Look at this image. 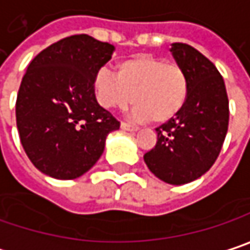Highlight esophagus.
<instances>
[{"mask_svg":"<svg viewBox=\"0 0 250 250\" xmlns=\"http://www.w3.org/2000/svg\"><path fill=\"white\" fill-rule=\"evenodd\" d=\"M120 127H122V130H125V131H137L139 130V127L128 125V123H122Z\"/></svg>","mask_w":250,"mask_h":250,"instance_id":"34e87169","label":"esophagus"}]
</instances>
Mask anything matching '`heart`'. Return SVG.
<instances>
[{
  "mask_svg": "<svg viewBox=\"0 0 250 250\" xmlns=\"http://www.w3.org/2000/svg\"><path fill=\"white\" fill-rule=\"evenodd\" d=\"M93 91L104 110H123L133 102L131 113L137 120L151 119L165 125L186 105L190 81L182 65L153 54H139L120 61L116 76L99 70L93 77Z\"/></svg>",
  "mask_w": 250,
  "mask_h": 250,
  "instance_id": "obj_1",
  "label": "heart"
}]
</instances>
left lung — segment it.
Instances as JSON below:
<instances>
[{"label": "left lung", "instance_id": "left-lung-1", "mask_svg": "<svg viewBox=\"0 0 250 250\" xmlns=\"http://www.w3.org/2000/svg\"><path fill=\"white\" fill-rule=\"evenodd\" d=\"M170 53L189 76V99L179 116L156 128L157 143L145 163L156 177L179 186L213 166L228 133L229 100L220 73L202 53L183 42L171 44Z\"/></svg>", "mask_w": 250, "mask_h": 250}]
</instances>
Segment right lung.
I'll return each instance as SVG.
<instances>
[{"instance_id": "add662e5", "label": "right lung", "mask_w": 250, "mask_h": 250, "mask_svg": "<svg viewBox=\"0 0 250 250\" xmlns=\"http://www.w3.org/2000/svg\"><path fill=\"white\" fill-rule=\"evenodd\" d=\"M114 50L90 35H71L30 62L15 116L21 145L41 173L60 180L83 176L102 157L107 136L119 130L93 91L94 74Z\"/></svg>"}]
</instances>
